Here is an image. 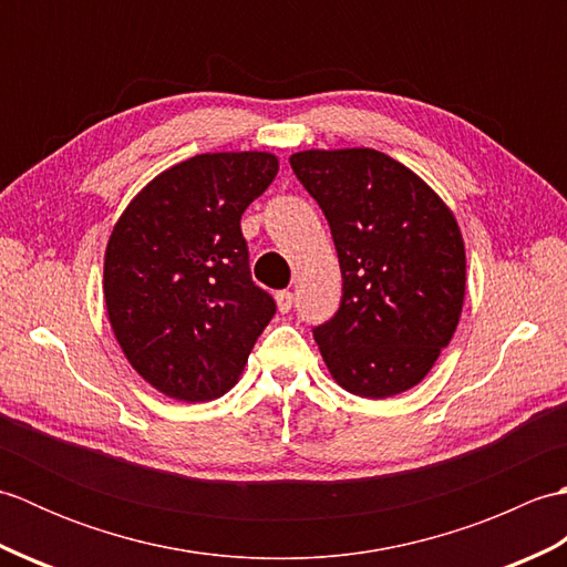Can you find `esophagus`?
<instances>
[{"mask_svg":"<svg viewBox=\"0 0 567 567\" xmlns=\"http://www.w3.org/2000/svg\"><path fill=\"white\" fill-rule=\"evenodd\" d=\"M275 302H277V309L282 311V315H287V311L292 309V305H295V295L292 292H287V290H282V292H277L275 295Z\"/></svg>","mask_w":567,"mask_h":567,"instance_id":"34e87169","label":"esophagus"}]
</instances>
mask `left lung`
Returning <instances> with one entry per match:
<instances>
[{"label":"left lung","mask_w":567,"mask_h":567,"mask_svg":"<svg viewBox=\"0 0 567 567\" xmlns=\"http://www.w3.org/2000/svg\"><path fill=\"white\" fill-rule=\"evenodd\" d=\"M299 183L327 214L343 299L315 329L346 392L388 400L429 375L451 343L465 299L461 226L436 192L372 148L299 151Z\"/></svg>","instance_id":"left-lung-1"}]
</instances>
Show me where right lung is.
I'll list each match as a JSON object with an SVG mask.
<instances>
[{
	"instance_id": "right-lung-1",
	"label": "right lung",
	"mask_w": 567,
	"mask_h": 567,
	"mask_svg": "<svg viewBox=\"0 0 567 567\" xmlns=\"http://www.w3.org/2000/svg\"><path fill=\"white\" fill-rule=\"evenodd\" d=\"M277 167L268 151L195 155L155 175L112 228L106 317L131 368L165 396L226 394L275 315L250 280L240 214Z\"/></svg>"
}]
</instances>
